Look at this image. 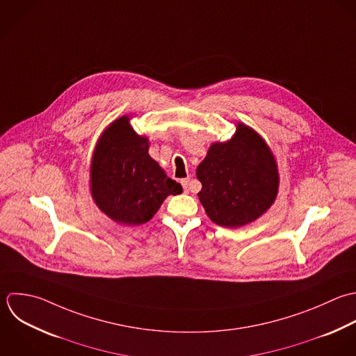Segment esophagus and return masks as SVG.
I'll list each match as a JSON object with an SVG mask.
<instances>
[{
  "instance_id": "obj_1",
  "label": "esophagus",
  "mask_w": 356,
  "mask_h": 356,
  "mask_svg": "<svg viewBox=\"0 0 356 356\" xmlns=\"http://www.w3.org/2000/svg\"><path fill=\"white\" fill-rule=\"evenodd\" d=\"M181 186L184 188V193H188V190H190V179H183L181 180Z\"/></svg>"
}]
</instances>
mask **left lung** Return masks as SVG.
<instances>
[{"mask_svg":"<svg viewBox=\"0 0 356 356\" xmlns=\"http://www.w3.org/2000/svg\"><path fill=\"white\" fill-rule=\"evenodd\" d=\"M200 201L212 222L241 227L257 220L279 191L276 159L265 140L238 123L226 143H213L197 168Z\"/></svg>","mask_w":356,"mask_h":356,"instance_id":"1","label":"left lung"}]
</instances>
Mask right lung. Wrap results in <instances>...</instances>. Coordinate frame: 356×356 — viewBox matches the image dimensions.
I'll use <instances>...</instances> for the list:
<instances>
[{
    "mask_svg": "<svg viewBox=\"0 0 356 356\" xmlns=\"http://www.w3.org/2000/svg\"><path fill=\"white\" fill-rule=\"evenodd\" d=\"M148 138L138 136L129 116L101 134L91 159L90 188L97 207L112 220L137 226L148 222L168 195L181 186L148 155Z\"/></svg>",
    "mask_w": 356,
    "mask_h": 356,
    "instance_id": "add662e5",
    "label": "right lung"
}]
</instances>
